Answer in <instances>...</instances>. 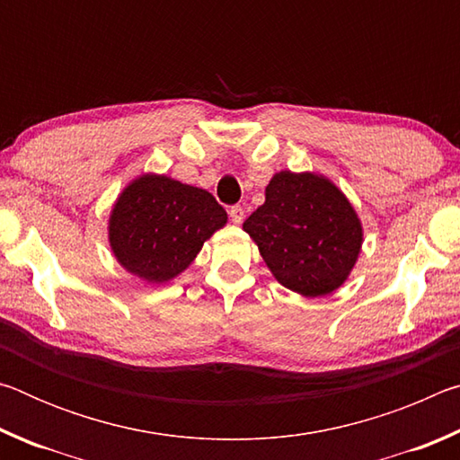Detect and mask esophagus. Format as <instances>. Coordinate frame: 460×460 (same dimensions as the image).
Here are the masks:
<instances>
[{
    "label": "esophagus",
    "mask_w": 460,
    "mask_h": 460,
    "mask_svg": "<svg viewBox=\"0 0 460 460\" xmlns=\"http://www.w3.org/2000/svg\"><path fill=\"white\" fill-rule=\"evenodd\" d=\"M229 217H231L233 223L239 225L241 221H243V217H245L243 207H241V205H233V207L229 208Z\"/></svg>",
    "instance_id": "1"
}]
</instances>
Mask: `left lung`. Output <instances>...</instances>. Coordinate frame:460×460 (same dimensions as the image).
Returning <instances> with one entry per match:
<instances>
[{"label": "left lung", "instance_id": "1", "mask_svg": "<svg viewBox=\"0 0 460 460\" xmlns=\"http://www.w3.org/2000/svg\"><path fill=\"white\" fill-rule=\"evenodd\" d=\"M279 284L306 298L337 290L361 252L363 229L351 202L329 178L276 174L266 202L243 223Z\"/></svg>", "mask_w": 460, "mask_h": 460}]
</instances>
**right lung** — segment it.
Listing matches in <instances>:
<instances>
[{
	"mask_svg": "<svg viewBox=\"0 0 460 460\" xmlns=\"http://www.w3.org/2000/svg\"><path fill=\"white\" fill-rule=\"evenodd\" d=\"M227 223L211 192L168 176L136 178L109 217V243L129 274L150 284L190 266L205 241Z\"/></svg>",
	"mask_w": 460,
	"mask_h": 460,
	"instance_id": "obj_1",
	"label": "right lung"
}]
</instances>
